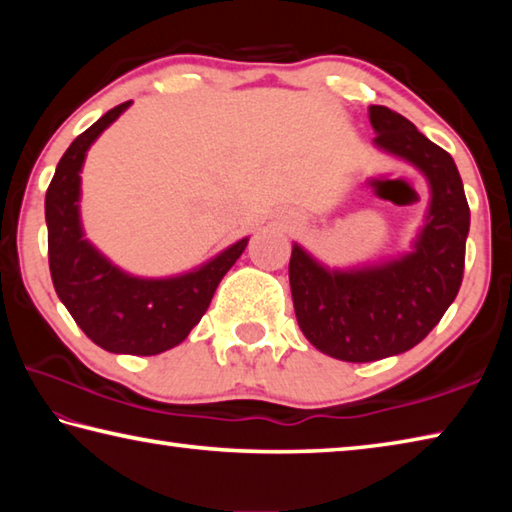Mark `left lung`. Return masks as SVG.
I'll list each match as a JSON object with an SVG mask.
<instances>
[{"label":"left lung","mask_w":512,"mask_h":512,"mask_svg":"<svg viewBox=\"0 0 512 512\" xmlns=\"http://www.w3.org/2000/svg\"><path fill=\"white\" fill-rule=\"evenodd\" d=\"M372 144L409 162L429 185V207L411 248L375 264L329 268L293 241L289 280L296 318L307 341L327 357L368 363L418 345L463 280L470 207L452 155L409 119L370 106Z\"/></svg>","instance_id":"left-lung-1"}]
</instances>
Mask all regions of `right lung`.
<instances>
[{
    "label": "right lung",
    "mask_w": 512,
    "mask_h": 512,
    "mask_svg": "<svg viewBox=\"0 0 512 512\" xmlns=\"http://www.w3.org/2000/svg\"><path fill=\"white\" fill-rule=\"evenodd\" d=\"M131 108L108 110L69 144L45 196L49 271L58 298L85 336L115 354L167 352L187 339L210 307L223 275L248 246V237L192 271L167 277L133 275L112 264L85 237L81 221V171L90 146Z\"/></svg>",
    "instance_id": "right-lung-1"
}]
</instances>
